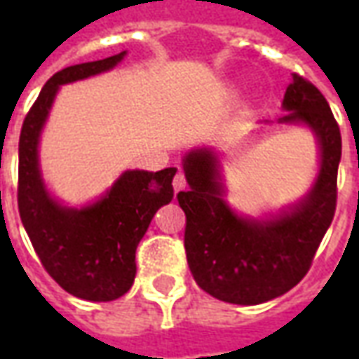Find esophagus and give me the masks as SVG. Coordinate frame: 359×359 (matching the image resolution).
<instances>
[{
    "label": "esophagus",
    "instance_id": "1",
    "mask_svg": "<svg viewBox=\"0 0 359 359\" xmlns=\"http://www.w3.org/2000/svg\"><path fill=\"white\" fill-rule=\"evenodd\" d=\"M184 188H187V179H184L182 172H177L175 179H172V190H175V194L180 192V190H184Z\"/></svg>",
    "mask_w": 359,
    "mask_h": 359
}]
</instances>
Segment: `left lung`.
<instances>
[{
	"mask_svg": "<svg viewBox=\"0 0 359 359\" xmlns=\"http://www.w3.org/2000/svg\"><path fill=\"white\" fill-rule=\"evenodd\" d=\"M283 107L288 113L278 123H304L316 133L321 167L309 194L278 217H241L226 205L213 149H192L182 159L190 188L177 200L187 215L188 267L202 290L229 304L254 306L298 285L334 217L342 138L331 107L300 74H292Z\"/></svg>",
	"mask_w": 359,
	"mask_h": 359,
	"instance_id": "8db88e82",
	"label": "left lung"
}]
</instances>
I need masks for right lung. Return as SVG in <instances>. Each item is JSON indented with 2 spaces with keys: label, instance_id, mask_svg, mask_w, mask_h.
<instances>
[{
  "label": "right lung",
  "instance_id": "add662e5",
  "mask_svg": "<svg viewBox=\"0 0 359 359\" xmlns=\"http://www.w3.org/2000/svg\"><path fill=\"white\" fill-rule=\"evenodd\" d=\"M125 55L123 51L53 74L27 113L19 140L20 221L50 277L69 294L90 302L117 300L130 290L136 246L156 211L172 200L177 169L125 171L102 200L71 210L55 202L43 187L38 140L61 84L109 71Z\"/></svg>",
  "mask_w": 359,
  "mask_h": 359
}]
</instances>
